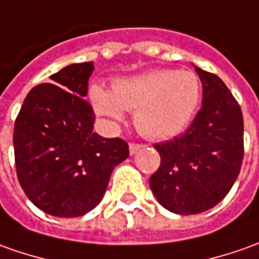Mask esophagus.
Instances as JSON below:
<instances>
[{"label":"esophagus","instance_id":"esophagus-1","mask_svg":"<svg viewBox=\"0 0 259 259\" xmlns=\"http://www.w3.org/2000/svg\"><path fill=\"white\" fill-rule=\"evenodd\" d=\"M143 146H144V144L130 143V144H129V152H130V154H135V153H137V150H140V149H142Z\"/></svg>","mask_w":259,"mask_h":259}]
</instances>
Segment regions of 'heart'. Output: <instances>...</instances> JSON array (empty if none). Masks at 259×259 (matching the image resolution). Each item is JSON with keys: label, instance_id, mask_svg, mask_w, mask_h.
Listing matches in <instances>:
<instances>
[{"label": "heart", "instance_id": "1", "mask_svg": "<svg viewBox=\"0 0 259 259\" xmlns=\"http://www.w3.org/2000/svg\"><path fill=\"white\" fill-rule=\"evenodd\" d=\"M95 110L112 122H122L124 110L135 112V124L150 139L180 135L193 120L201 98V82L191 70L156 69L117 80L112 91L93 85Z\"/></svg>", "mask_w": 259, "mask_h": 259}]
</instances>
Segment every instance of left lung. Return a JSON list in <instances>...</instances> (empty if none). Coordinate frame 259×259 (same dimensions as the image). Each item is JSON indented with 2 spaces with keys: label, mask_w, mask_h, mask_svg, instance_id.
I'll use <instances>...</instances> for the list:
<instances>
[{
  "label": "left lung",
  "mask_w": 259,
  "mask_h": 259,
  "mask_svg": "<svg viewBox=\"0 0 259 259\" xmlns=\"http://www.w3.org/2000/svg\"><path fill=\"white\" fill-rule=\"evenodd\" d=\"M203 106L181 136L153 144L160 167L150 189L164 208L190 215L212 208L228 194L244 159V119L233 93L217 75L196 66Z\"/></svg>",
  "instance_id": "8db88e82"
}]
</instances>
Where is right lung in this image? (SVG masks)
Here are the masks:
<instances>
[{
  "mask_svg": "<svg viewBox=\"0 0 259 259\" xmlns=\"http://www.w3.org/2000/svg\"><path fill=\"white\" fill-rule=\"evenodd\" d=\"M93 62L73 63L26 95L14 126L17 176L26 197L55 217H80L102 201L127 143L93 133L85 99Z\"/></svg>",
  "mask_w": 259,
  "mask_h": 259,
  "instance_id": "1",
  "label": "right lung"
}]
</instances>
